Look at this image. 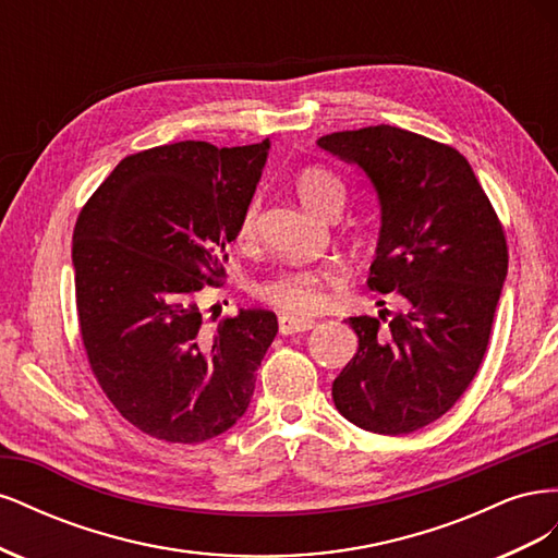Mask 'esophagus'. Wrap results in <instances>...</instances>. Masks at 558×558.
Masks as SVG:
<instances>
[{
  "label": "esophagus",
  "instance_id": "34e87169",
  "mask_svg": "<svg viewBox=\"0 0 558 558\" xmlns=\"http://www.w3.org/2000/svg\"><path fill=\"white\" fill-rule=\"evenodd\" d=\"M312 328H314L312 318H300V316H291V314L279 316V332L281 335H295V332H305Z\"/></svg>",
  "mask_w": 558,
  "mask_h": 558
}]
</instances>
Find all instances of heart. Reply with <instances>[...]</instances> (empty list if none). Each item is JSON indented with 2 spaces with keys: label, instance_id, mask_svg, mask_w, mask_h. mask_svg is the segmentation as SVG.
I'll return each instance as SVG.
<instances>
[{
  "label": "heart",
  "instance_id": "1",
  "mask_svg": "<svg viewBox=\"0 0 558 558\" xmlns=\"http://www.w3.org/2000/svg\"><path fill=\"white\" fill-rule=\"evenodd\" d=\"M295 191L310 211L324 216L330 207L342 205L347 199V191L342 181L335 174L310 167L300 172L295 179ZM258 230V202L253 199L244 207L238 221V240L251 242ZM332 267H291L281 269L279 275L269 277L258 283L256 295L267 305L293 312V314H314L326 302V289L337 281Z\"/></svg>",
  "mask_w": 558,
  "mask_h": 558
}]
</instances>
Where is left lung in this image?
I'll use <instances>...</instances> for the list:
<instances>
[{
	"mask_svg": "<svg viewBox=\"0 0 558 558\" xmlns=\"http://www.w3.org/2000/svg\"><path fill=\"white\" fill-rule=\"evenodd\" d=\"M361 167L381 209L367 286L404 310L349 316L359 351L332 381V400L363 430L404 435L447 414L486 353L508 242L459 150L393 125L332 132L316 142Z\"/></svg>",
	"mask_w": 558,
	"mask_h": 558,
	"instance_id": "obj_1",
	"label": "left lung"
}]
</instances>
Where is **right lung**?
I'll use <instances>...</instances> for the list:
<instances>
[{
    "instance_id": "obj_1",
    "label": "right lung",
    "mask_w": 558,
    "mask_h": 558,
    "mask_svg": "<svg viewBox=\"0 0 558 558\" xmlns=\"http://www.w3.org/2000/svg\"><path fill=\"white\" fill-rule=\"evenodd\" d=\"M269 140L177 142L123 158L81 209L72 263L81 340L97 384L134 428L197 445L244 416L279 330L267 310L205 328L199 293L256 193Z\"/></svg>"
}]
</instances>
